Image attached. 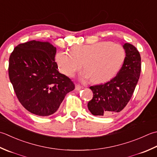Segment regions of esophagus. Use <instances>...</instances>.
I'll list each match as a JSON object with an SVG mask.
<instances>
[{
  "instance_id": "34e87169",
  "label": "esophagus",
  "mask_w": 157,
  "mask_h": 157,
  "mask_svg": "<svg viewBox=\"0 0 157 157\" xmlns=\"http://www.w3.org/2000/svg\"><path fill=\"white\" fill-rule=\"evenodd\" d=\"M82 88H83V87L82 86L79 85V84H76V85H75V90H76L77 91L80 90H82Z\"/></svg>"
}]
</instances>
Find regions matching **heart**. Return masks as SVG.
Here are the masks:
<instances>
[{
    "label": "heart",
    "mask_w": 157,
    "mask_h": 157,
    "mask_svg": "<svg viewBox=\"0 0 157 157\" xmlns=\"http://www.w3.org/2000/svg\"><path fill=\"white\" fill-rule=\"evenodd\" d=\"M126 52L123 46L109 41H99L90 45H76L71 52H58L55 60L63 74L73 77L82 69L85 71L83 79L94 83L110 80L117 74L123 64Z\"/></svg>",
    "instance_id": "obj_1"
}]
</instances>
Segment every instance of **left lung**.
Returning <instances> with one entry per match:
<instances>
[{
    "mask_svg": "<svg viewBox=\"0 0 157 157\" xmlns=\"http://www.w3.org/2000/svg\"><path fill=\"white\" fill-rule=\"evenodd\" d=\"M126 57L117 75L105 84L90 88L93 98L88 103L92 114L109 116L123 109L130 101L139 80L141 72V56L134 45H123Z\"/></svg>",
    "mask_w": 157,
    "mask_h": 157,
    "instance_id": "left-lung-1",
    "label": "left lung"
}]
</instances>
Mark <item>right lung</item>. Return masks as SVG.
<instances>
[{"label": "right lung", "mask_w": 157, "mask_h": 157, "mask_svg": "<svg viewBox=\"0 0 157 157\" xmlns=\"http://www.w3.org/2000/svg\"><path fill=\"white\" fill-rule=\"evenodd\" d=\"M56 48L49 42L33 40L19 44L9 57V76L22 106L40 116L53 114L75 84L59 73Z\"/></svg>", "instance_id": "add662e5"}]
</instances>
